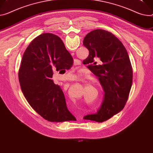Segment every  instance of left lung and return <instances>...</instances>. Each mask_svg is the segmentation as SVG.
Instances as JSON below:
<instances>
[{"instance_id": "obj_1", "label": "left lung", "mask_w": 153, "mask_h": 153, "mask_svg": "<svg viewBox=\"0 0 153 153\" xmlns=\"http://www.w3.org/2000/svg\"><path fill=\"white\" fill-rule=\"evenodd\" d=\"M83 44L89 51L85 60L91 63V71L104 91L97 112L84 118L102 123L120 112L126 104L132 84V68L126 49L111 32L93 30L85 36Z\"/></svg>"}]
</instances>
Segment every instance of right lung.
I'll use <instances>...</instances> for the list:
<instances>
[{
    "label": "right lung",
    "instance_id": "add662e5",
    "mask_svg": "<svg viewBox=\"0 0 153 153\" xmlns=\"http://www.w3.org/2000/svg\"><path fill=\"white\" fill-rule=\"evenodd\" d=\"M72 59L62 40L50 33L36 37L24 53L18 73L21 90L30 106L49 121L75 120L62 90L51 79L53 70L68 68Z\"/></svg>",
    "mask_w": 153,
    "mask_h": 153
}]
</instances>
